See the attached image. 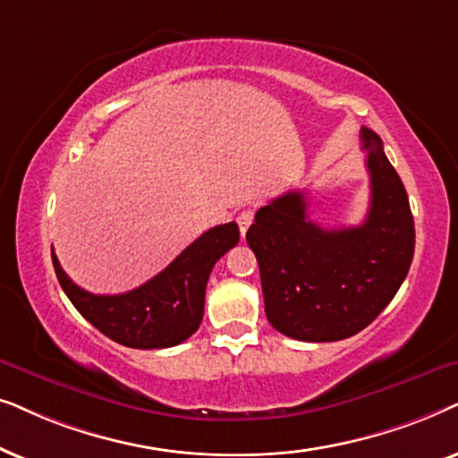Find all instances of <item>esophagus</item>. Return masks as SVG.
Returning a JSON list of instances; mask_svg holds the SVG:
<instances>
[{"label":"esophagus","instance_id":"34e87169","mask_svg":"<svg viewBox=\"0 0 458 458\" xmlns=\"http://www.w3.org/2000/svg\"><path fill=\"white\" fill-rule=\"evenodd\" d=\"M236 222H239L241 234L245 236L247 230H249V225L253 224V209H242V211L239 213V217H236Z\"/></svg>","mask_w":458,"mask_h":458}]
</instances>
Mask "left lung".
<instances>
[{"label": "left lung", "instance_id": "1", "mask_svg": "<svg viewBox=\"0 0 458 458\" xmlns=\"http://www.w3.org/2000/svg\"><path fill=\"white\" fill-rule=\"evenodd\" d=\"M370 175L367 219L327 230L308 219L303 192L291 191L255 213L247 242L259 264L270 325L300 341H339L367 328L404 283L414 222L383 142L362 127Z\"/></svg>", "mask_w": 458, "mask_h": 458}]
</instances>
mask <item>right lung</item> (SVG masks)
I'll list each match as a JSON object with an SVG mask.
<instances>
[{
    "label": "right lung",
    "mask_w": 458,
    "mask_h": 458,
    "mask_svg": "<svg viewBox=\"0 0 458 458\" xmlns=\"http://www.w3.org/2000/svg\"><path fill=\"white\" fill-rule=\"evenodd\" d=\"M239 239L236 222L216 225L155 278L119 295H94L81 289L66 276L54 251L52 264L66 297L98 331L125 347L161 350L182 344L200 327L209 274Z\"/></svg>",
    "instance_id": "1"
}]
</instances>
